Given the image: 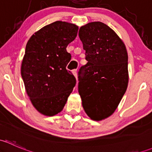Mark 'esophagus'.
Returning a JSON list of instances; mask_svg holds the SVG:
<instances>
[{
    "label": "esophagus",
    "mask_w": 152,
    "mask_h": 152,
    "mask_svg": "<svg viewBox=\"0 0 152 152\" xmlns=\"http://www.w3.org/2000/svg\"><path fill=\"white\" fill-rule=\"evenodd\" d=\"M72 73H73V76L76 77V79H77V70H72Z\"/></svg>",
    "instance_id": "obj_1"
}]
</instances>
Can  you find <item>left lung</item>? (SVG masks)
I'll return each instance as SVG.
<instances>
[{
    "instance_id": "1",
    "label": "left lung",
    "mask_w": 152,
    "mask_h": 152,
    "mask_svg": "<svg viewBox=\"0 0 152 152\" xmlns=\"http://www.w3.org/2000/svg\"><path fill=\"white\" fill-rule=\"evenodd\" d=\"M79 36L87 61L79 72L82 107L92 120L102 121L113 115L126 90L127 50L117 34L102 22L82 26Z\"/></svg>"
}]
</instances>
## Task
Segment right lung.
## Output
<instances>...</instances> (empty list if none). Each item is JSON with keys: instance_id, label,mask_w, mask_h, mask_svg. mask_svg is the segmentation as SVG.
I'll return each mask as SVG.
<instances>
[{"instance_id": "obj_1", "label": "right lung", "mask_w": 152, "mask_h": 152, "mask_svg": "<svg viewBox=\"0 0 152 152\" xmlns=\"http://www.w3.org/2000/svg\"><path fill=\"white\" fill-rule=\"evenodd\" d=\"M78 29L75 24L56 21L35 32L26 44L21 76L32 105L44 115L60 113L76 85V78L66 69L71 59L66 48Z\"/></svg>"}]
</instances>
